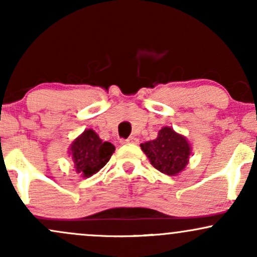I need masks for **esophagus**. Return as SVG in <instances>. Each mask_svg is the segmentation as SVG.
<instances>
[{"label": "esophagus", "mask_w": 257, "mask_h": 257, "mask_svg": "<svg viewBox=\"0 0 257 257\" xmlns=\"http://www.w3.org/2000/svg\"><path fill=\"white\" fill-rule=\"evenodd\" d=\"M119 143L122 144V145H125V144H137L138 143V139L134 138V137L128 138V139H120Z\"/></svg>", "instance_id": "esophagus-1"}]
</instances>
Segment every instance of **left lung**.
Wrapping results in <instances>:
<instances>
[{
    "label": "left lung",
    "instance_id": "left-lung-1",
    "mask_svg": "<svg viewBox=\"0 0 257 257\" xmlns=\"http://www.w3.org/2000/svg\"><path fill=\"white\" fill-rule=\"evenodd\" d=\"M141 150L149 157L152 166L167 175H176L182 172L191 153L186 138L169 126L162 128L157 139L141 144Z\"/></svg>",
    "mask_w": 257,
    "mask_h": 257
}]
</instances>
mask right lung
<instances>
[{
  "label": "right lung",
  "mask_w": 257,
  "mask_h": 257,
  "mask_svg": "<svg viewBox=\"0 0 257 257\" xmlns=\"http://www.w3.org/2000/svg\"><path fill=\"white\" fill-rule=\"evenodd\" d=\"M70 151L76 172L81 173L84 178H89L110 161L114 146L102 141L95 132L88 129L73 141Z\"/></svg>",
  "instance_id": "1"
}]
</instances>
